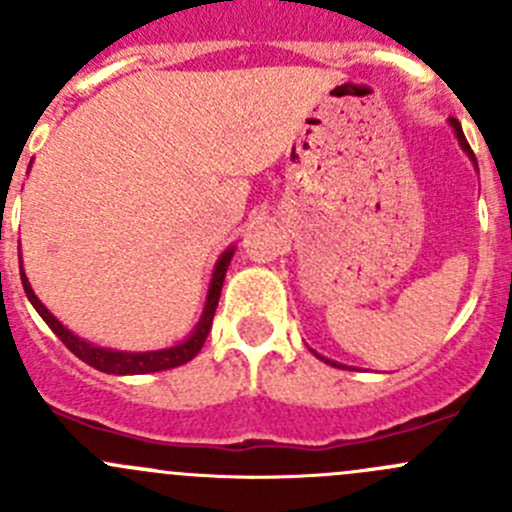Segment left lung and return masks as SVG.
Segmentation results:
<instances>
[{
    "label": "left lung",
    "instance_id": "left-lung-1",
    "mask_svg": "<svg viewBox=\"0 0 512 512\" xmlns=\"http://www.w3.org/2000/svg\"><path fill=\"white\" fill-rule=\"evenodd\" d=\"M451 126H453V131H456V136H458V143H461V148H463V151H466L468 156L473 158V163H476V156H473L471 146H468L466 136H463V128H461V123H458V118H451ZM476 168H478V165H476ZM324 361H327V359H324ZM327 364H332V361H327ZM332 366H337V364H332Z\"/></svg>",
    "mask_w": 512,
    "mask_h": 512
}]
</instances>
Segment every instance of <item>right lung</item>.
Instances as JSON below:
<instances>
[{
  "label": "right lung",
  "instance_id": "obj_1",
  "mask_svg": "<svg viewBox=\"0 0 512 512\" xmlns=\"http://www.w3.org/2000/svg\"><path fill=\"white\" fill-rule=\"evenodd\" d=\"M230 257H232V247L225 252L223 257H220L218 265H215L213 282H210V289H208V302H205V312H203V317H200V324H198V329L193 332V337L185 339V342L178 344V347L160 349V352L128 354V352H111V349L94 347V344L74 337V334H71L69 329H66L64 324H61L59 319H56L54 314H51L49 309L39 302V297L32 292V285H29V280L24 272H22V285H24V292H27L29 302L34 304V309L41 314V319L49 324L51 332H54L56 337H59L61 342L71 349V352L79 356L81 361H86V364L94 366V369H98V371H106V374H151V371L175 369V366H180V364H188V361L193 359L200 349H203L205 337H208L210 324H213V317H215V307H218L220 289H223Z\"/></svg>",
  "mask_w": 512,
  "mask_h": 512
}]
</instances>
